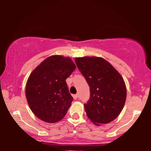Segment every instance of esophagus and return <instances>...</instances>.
<instances>
[{"mask_svg": "<svg viewBox=\"0 0 151 151\" xmlns=\"http://www.w3.org/2000/svg\"><path fill=\"white\" fill-rule=\"evenodd\" d=\"M73 98L75 99V100H76V99H78V98H79V96H78V94H75V95H73Z\"/></svg>", "mask_w": 151, "mask_h": 151, "instance_id": "1", "label": "esophagus"}]
</instances>
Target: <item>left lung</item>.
<instances>
[{"mask_svg": "<svg viewBox=\"0 0 151 151\" xmlns=\"http://www.w3.org/2000/svg\"><path fill=\"white\" fill-rule=\"evenodd\" d=\"M75 62L90 88L89 100L84 104L87 117L96 125L112 122L121 113L127 98L122 77L102 58H78Z\"/></svg>", "mask_w": 151, "mask_h": 151, "instance_id": "obj_1", "label": "left lung"}]
</instances>
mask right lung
<instances>
[{
  "label": "right lung",
  "instance_id": "right-lung-1",
  "mask_svg": "<svg viewBox=\"0 0 151 151\" xmlns=\"http://www.w3.org/2000/svg\"><path fill=\"white\" fill-rule=\"evenodd\" d=\"M76 68L69 58L53 55L30 74L26 84L27 100L41 120L54 123L65 116L73 101L66 79Z\"/></svg>",
  "mask_w": 151,
  "mask_h": 151
}]
</instances>
